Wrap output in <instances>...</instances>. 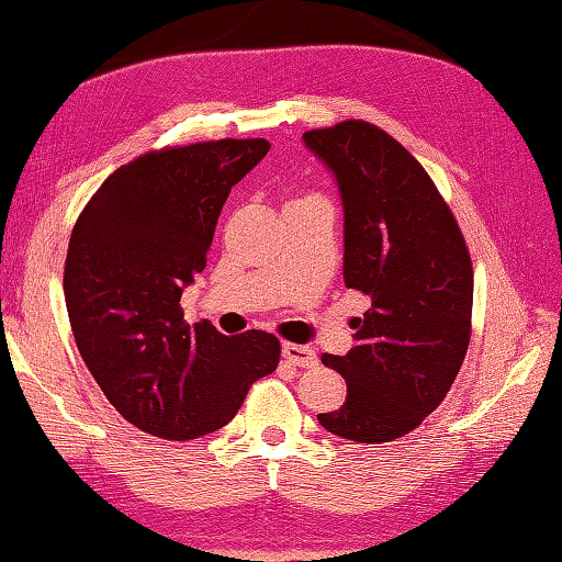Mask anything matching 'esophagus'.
Instances as JSON below:
<instances>
[{
  "mask_svg": "<svg viewBox=\"0 0 562 562\" xmlns=\"http://www.w3.org/2000/svg\"><path fill=\"white\" fill-rule=\"evenodd\" d=\"M283 359H285V362H291L295 367H303V369L317 364V355L313 352L311 347L293 345V342H285L283 345Z\"/></svg>",
  "mask_w": 562,
  "mask_h": 562,
  "instance_id": "1",
  "label": "esophagus"
}]
</instances>
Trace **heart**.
<instances>
[{
	"label": "heart",
	"instance_id": "b5f03b06",
	"mask_svg": "<svg viewBox=\"0 0 562 562\" xmlns=\"http://www.w3.org/2000/svg\"><path fill=\"white\" fill-rule=\"evenodd\" d=\"M303 200H305V198H303Z\"/></svg>",
	"mask_w": 562,
	"mask_h": 562
}]
</instances>
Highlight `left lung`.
Segmentation results:
<instances>
[{"label":"left lung","instance_id":"1","mask_svg":"<svg viewBox=\"0 0 562 562\" xmlns=\"http://www.w3.org/2000/svg\"><path fill=\"white\" fill-rule=\"evenodd\" d=\"M303 142L340 188L345 285L372 301L352 323L355 347L323 355L347 398L317 420L379 446L418 428L460 372L472 333L470 251L426 168L384 130L345 120Z\"/></svg>","mask_w":562,"mask_h":562}]
</instances>
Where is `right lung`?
Segmentation results:
<instances>
[{"label":"right lung","mask_w":562,"mask_h":562,"mask_svg":"<svg viewBox=\"0 0 562 562\" xmlns=\"http://www.w3.org/2000/svg\"><path fill=\"white\" fill-rule=\"evenodd\" d=\"M269 149L267 139H220L142 154L72 227L63 291L78 349L110 404L156 438L227 426L254 381L279 367V337H227L181 311L232 186Z\"/></svg>","instance_id":"obj_1"}]
</instances>
